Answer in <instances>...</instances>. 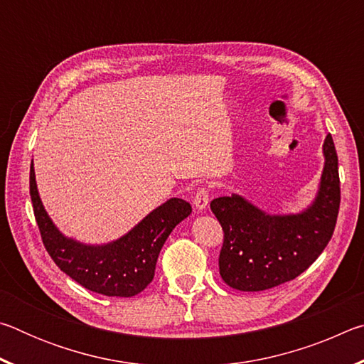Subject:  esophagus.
<instances>
[{
  "mask_svg": "<svg viewBox=\"0 0 364 364\" xmlns=\"http://www.w3.org/2000/svg\"><path fill=\"white\" fill-rule=\"evenodd\" d=\"M208 200H210V191L208 188L202 186L196 191V196H194V205L197 210H205L207 205H208Z\"/></svg>",
  "mask_w": 364,
  "mask_h": 364,
  "instance_id": "1",
  "label": "esophagus"
}]
</instances>
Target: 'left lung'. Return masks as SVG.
<instances>
[{
	"mask_svg": "<svg viewBox=\"0 0 364 364\" xmlns=\"http://www.w3.org/2000/svg\"><path fill=\"white\" fill-rule=\"evenodd\" d=\"M324 170L316 200L299 215L271 217L241 196L210 202L223 228L220 274L228 286L258 292L295 279L331 241L341 208L338 159L331 134L324 141Z\"/></svg>",
	"mask_w": 364,
	"mask_h": 364,
	"instance_id": "obj_1",
	"label": "left lung"
}]
</instances>
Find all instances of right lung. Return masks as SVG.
I'll return each mask as SVG.
<instances>
[{
	"instance_id": "right-lung-1",
	"label": "right lung",
	"mask_w": 364,
	"mask_h": 364,
	"mask_svg": "<svg viewBox=\"0 0 364 364\" xmlns=\"http://www.w3.org/2000/svg\"><path fill=\"white\" fill-rule=\"evenodd\" d=\"M30 197L43 245L53 262L80 286L107 297H133L151 284L160 249L173 228L193 210L189 202L173 197L119 241L93 247L64 237L49 220L36 191L33 162Z\"/></svg>"
}]
</instances>
